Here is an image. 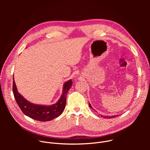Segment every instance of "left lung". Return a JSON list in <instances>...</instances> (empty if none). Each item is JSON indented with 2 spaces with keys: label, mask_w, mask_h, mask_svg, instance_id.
<instances>
[{
  "label": "left lung",
  "mask_w": 150,
  "mask_h": 150,
  "mask_svg": "<svg viewBox=\"0 0 150 150\" xmlns=\"http://www.w3.org/2000/svg\"><path fill=\"white\" fill-rule=\"evenodd\" d=\"M89 106H90V108H91V109H92L94 110V109L92 108V106H91V105L90 104V103H89ZM101 116L103 117H104V118H114V117H115L116 116H110V117H107V116H103L101 115ZM116 116H117V115H116Z\"/></svg>",
  "instance_id": "left-lung-1"
}]
</instances>
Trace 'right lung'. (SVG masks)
<instances>
[{"label": "right lung", "mask_w": 150, "mask_h": 150, "mask_svg": "<svg viewBox=\"0 0 150 150\" xmlns=\"http://www.w3.org/2000/svg\"><path fill=\"white\" fill-rule=\"evenodd\" d=\"M72 85V80L64 83L62 94L59 101L51 105H42L31 103L26 100L17 90L13 76V93L15 99L21 111L26 116L33 119L46 122L59 116L65 108L67 95Z\"/></svg>", "instance_id": "right-lung-1"}]
</instances>
